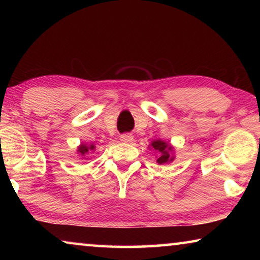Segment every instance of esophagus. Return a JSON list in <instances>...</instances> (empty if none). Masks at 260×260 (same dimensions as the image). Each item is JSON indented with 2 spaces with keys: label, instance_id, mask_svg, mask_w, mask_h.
Here are the masks:
<instances>
[{
  "label": "esophagus",
  "instance_id": "esophagus-1",
  "mask_svg": "<svg viewBox=\"0 0 260 260\" xmlns=\"http://www.w3.org/2000/svg\"><path fill=\"white\" fill-rule=\"evenodd\" d=\"M133 140H134V138H133V135H132V134H122L120 136V141H121V142H125V143L133 142Z\"/></svg>",
  "mask_w": 260,
  "mask_h": 260
}]
</instances>
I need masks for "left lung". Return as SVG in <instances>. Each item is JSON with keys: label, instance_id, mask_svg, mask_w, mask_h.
I'll use <instances>...</instances> for the list:
<instances>
[{"label": "left lung", "instance_id": "obj_1", "mask_svg": "<svg viewBox=\"0 0 260 260\" xmlns=\"http://www.w3.org/2000/svg\"><path fill=\"white\" fill-rule=\"evenodd\" d=\"M156 152V161L159 165L169 164L175 159L174 156V147L169 142L162 140H153L149 147Z\"/></svg>", "mask_w": 260, "mask_h": 260}]
</instances>
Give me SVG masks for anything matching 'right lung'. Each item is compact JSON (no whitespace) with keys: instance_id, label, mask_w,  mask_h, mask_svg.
I'll return each mask as SVG.
<instances>
[{"instance_id":"1","label":"right lung","mask_w":260,"mask_h":260,"mask_svg":"<svg viewBox=\"0 0 260 260\" xmlns=\"http://www.w3.org/2000/svg\"><path fill=\"white\" fill-rule=\"evenodd\" d=\"M90 151H95V146L93 143L91 144H86V143H81L80 146L78 147L77 149V153L79 156H81L82 158L87 157L88 153H89Z\"/></svg>"}]
</instances>
